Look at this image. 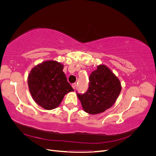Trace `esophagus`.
<instances>
[{
	"label": "esophagus",
	"mask_w": 156,
	"mask_h": 156,
	"mask_svg": "<svg viewBox=\"0 0 156 156\" xmlns=\"http://www.w3.org/2000/svg\"><path fill=\"white\" fill-rule=\"evenodd\" d=\"M72 87H73V88L75 90V88H76V83H73V84H72Z\"/></svg>",
	"instance_id": "34e87169"
}]
</instances>
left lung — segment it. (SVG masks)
<instances>
[{
  "mask_svg": "<svg viewBox=\"0 0 156 156\" xmlns=\"http://www.w3.org/2000/svg\"><path fill=\"white\" fill-rule=\"evenodd\" d=\"M119 79L104 65L98 66L89 76L87 91L77 93L84 111L91 115L104 112L113 105L121 92Z\"/></svg>",
  "mask_w": 156,
  "mask_h": 156,
  "instance_id": "1",
  "label": "left lung"
}]
</instances>
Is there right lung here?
<instances>
[{
  "label": "right lung",
  "mask_w": 156,
  "mask_h": 156,
  "mask_svg": "<svg viewBox=\"0 0 156 156\" xmlns=\"http://www.w3.org/2000/svg\"><path fill=\"white\" fill-rule=\"evenodd\" d=\"M63 68L56 61H45L33 68L28 76L32 98L45 109L57 107L66 94L74 90L67 81Z\"/></svg>",
  "instance_id": "right-lung-1"
}]
</instances>
